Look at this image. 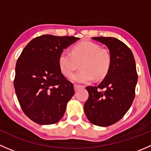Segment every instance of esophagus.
Returning a JSON list of instances; mask_svg holds the SVG:
<instances>
[{
	"instance_id": "1",
	"label": "esophagus",
	"mask_w": 151,
	"mask_h": 151,
	"mask_svg": "<svg viewBox=\"0 0 151 151\" xmlns=\"http://www.w3.org/2000/svg\"><path fill=\"white\" fill-rule=\"evenodd\" d=\"M80 87H81V85L74 84V90H75V91H77V90H78Z\"/></svg>"
}]
</instances>
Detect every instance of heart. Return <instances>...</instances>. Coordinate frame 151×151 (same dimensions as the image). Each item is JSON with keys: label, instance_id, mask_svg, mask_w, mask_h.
Returning a JSON list of instances; mask_svg holds the SVG:
<instances>
[{"label": "heart", "instance_id": "obj_1", "mask_svg": "<svg viewBox=\"0 0 151 151\" xmlns=\"http://www.w3.org/2000/svg\"><path fill=\"white\" fill-rule=\"evenodd\" d=\"M62 73L71 77L80 63L81 70L72 77L77 83H88L95 78H104L112 64V55L109 49L100 47L96 43L83 41L72 47L71 52L63 51L58 59Z\"/></svg>", "mask_w": 151, "mask_h": 151}]
</instances>
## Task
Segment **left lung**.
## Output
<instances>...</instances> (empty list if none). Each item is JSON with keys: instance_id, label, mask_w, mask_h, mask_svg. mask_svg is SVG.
Masks as SVG:
<instances>
[{"instance_id": "obj_1", "label": "left lung", "mask_w": 151, "mask_h": 151, "mask_svg": "<svg viewBox=\"0 0 151 151\" xmlns=\"http://www.w3.org/2000/svg\"><path fill=\"white\" fill-rule=\"evenodd\" d=\"M93 39L109 48L112 64L98 86L86 87L89 96L84 111L91 123L105 127L119 121L132 106L138 75L133 53L123 42L113 37L99 36Z\"/></svg>"}]
</instances>
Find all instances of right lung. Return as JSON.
<instances>
[{
    "label": "right lung",
    "mask_w": 151,
    "mask_h": 151,
    "mask_svg": "<svg viewBox=\"0 0 151 151\" xmlns=\"http://www.w3.org/2000/svg\"><path fill=\"white\" fill-rule=\"evenodd\" d=\"M80 38L46 34L32 39L22 50L15 67V93L24 113L33 122L50 125L63 116L74 94L59 66V56Z\"/></svg>",
    "instance_id": "obj_1"
}]
</instances>
